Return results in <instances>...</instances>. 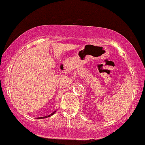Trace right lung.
I'll list each match as a JSON object with an SVG mask.
<instances>
[{
	"label": "right lung",
	"instance_id": "right-lung-1",
	"mask_svg": "<svg viewBox=\"0 0 145 145\" xmlns=\"http://www.w3.org/2000/svg\"><path fill=\"white\" fill-rule=\"evenodd\" d=\"M55 112H56V111H54V112H53V113H52V114H51L50 115H49V116H44V117H41L40 118H47V117H50L51 116H52V115H53V114H54Z\"/></svg>",
	"mask_w": 145,
	"mask_h": 145
}]
</instances>
